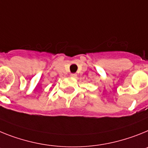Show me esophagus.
I'll return each mask as SVG.
<instances>
[{
  "label": "esophagus",
  "mask_w": 148,
  "mask_h": 148,
  "mask_svg": "<svg viewBox=\"0 0 148 148\" xmlns=\"http://www.w3.org/2000/svg\"><path fill=\"white\" fill-rule=\"evenodd\" d=\"M71 77H77V74L72 73V74H71Z\"/></svg>",
  "instance_id": "1"
}]
</instances>
